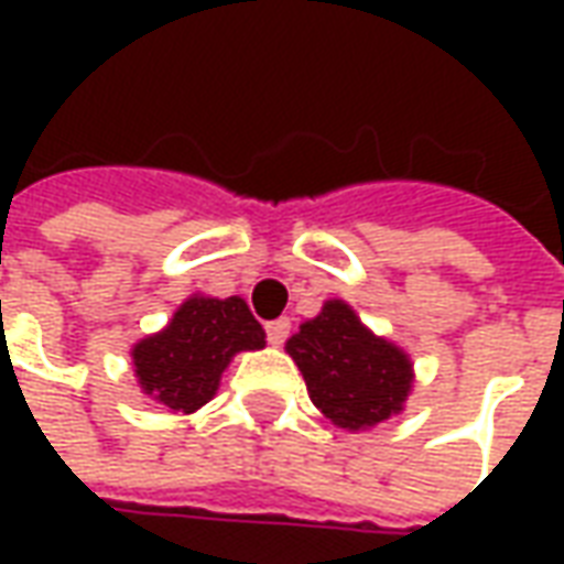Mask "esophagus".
Here are the masks:
<instances>
[{
  "label": "esophagus",
  "instance_id": "esophagus-1",
  "mask_svg": "<svg viewBox=\"0 0 564 564\" xmlns=\"http://www.w3.org/2000/svg\"><path fill=\"white\" fill-rule=\"evenodd\" d=\"M286 335H290V319L286 317H278L271 319V323H265V338H269V344H283L286 341Z\"/></svg>",
  "mask_w": 564,
  "mask_h": 564
}]
</instances>
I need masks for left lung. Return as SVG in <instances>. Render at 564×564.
<instances>
[{
  "instance_id": "left-lung-1",
  "label": "left lung",
  "mask_w": 564,
  "mask_h": 564,
  "mask_svg": "<svg viewBox=\"0 0 564 564\" xmlns=\"http://www.w3.org/2000/svg\"><path fill=\"white\" fill-rule=\"evenodd\" d=\"M286 350L311 402L341 429H366L399 414L411 390L408 356L375 338L344 302H326L286 341Z\"/></svg>"
}]
</instances>
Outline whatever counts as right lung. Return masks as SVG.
<instances>
[{
  "label": "right lung",
  "mask_w": 564,
  "mask_h": 564,
  "mask_svg": "<svg viewBox=\"0 0 564 564\" xmlns=\"http://www.w3.org/2000/svg\"><path fill=\"white\" fill-rule=\"evenodd\" d=\"M259 347H265V332L245 299L193 295L160 335L135 344L132 359L141 390L172 411L193 414L217 392L229 359Z\"/></svg>",
  "instance_id": "add662e5"
}]
</instances>
